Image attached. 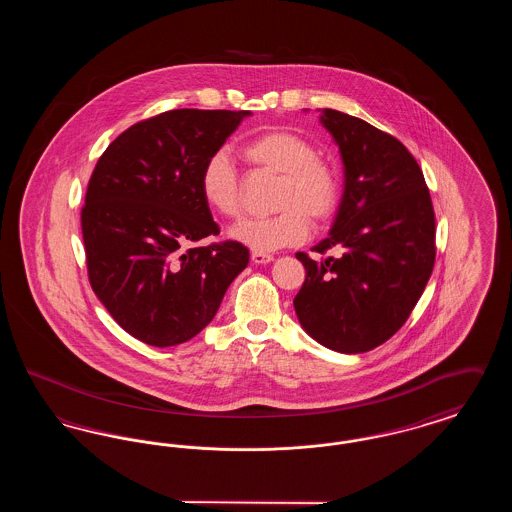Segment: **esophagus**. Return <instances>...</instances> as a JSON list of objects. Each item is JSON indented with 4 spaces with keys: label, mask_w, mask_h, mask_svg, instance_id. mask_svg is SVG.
I'll return each instance as SVG.
<instances>
[{
    "label": "esophagus",
    "mask_w": 512,
    "mask_h": 512,
    "mask_svg": "<svg viewBox=\"0 0 512 512\" xmlns=\"http://www.w3.org/2000/svg\"><path fill=\"white\" fill-rule=\"evenodd\" d=\"M251 261H253L255 265H267L270 261H274V257H272V255H268V253L253 251V253H251Z\"/></svg>",
    "instance_id": "1"
}]
</instances>
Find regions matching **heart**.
<instances>
[{
	"label": "heart",
	"instance_id": "b5f03b06",
	"mask_svg": "<svg viewBox=\"0 0 512 512\" xmlns=\"http://www.w3.org/2000/svg\"><path fill=\"white\" fill-rule=\"evenodd\" d=\"M242 153L253 167L280 174L272 203L278 213L268 219L238 222L230 230L236 242L259 253L301 244L309 236V220L324 224L338 211L340 172L332 161L318 155L317 146L303 134L272 128L247 140ZM199 192L220 217H240L244 182L224 149L213 151L205 159L199 172Z\"/></svg>",
	"mask_w": 512,
	"mask_h": 512
}]
</instances>
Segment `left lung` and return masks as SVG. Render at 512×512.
Wrapping results in <instances>:
<instances>
[{
  "label": "left lung",
  "mask_w": 512,
  "mask_h": 512,
  "mask_svg": "<svg viewBox=\"0 0 512 512\" xmlns=\"http://www.w3.org/2000/svg\"><path fill=\"white\" fill-rule=\"evenodd\" d=\"M322 124L340 146L345 188L330 236L293 299L309 336L340 353H365L411 317L436 261V217L413 153L388 132L336 109Z\"/></svg>",
  "instance_id": "1"
}]
</instances>
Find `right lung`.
I'll return each instance as SVG.
<instances>
[{"label":"right lung","instance_id":"add662e5","mask_svg":"<svg viewBox=\"0 0 512 512\" xmlns=\"http://www.w3.org/2000/svg\"><path fill=\"white\" fill-rule=\"evenodd\" d=\"M247 115L165 111L126 128L96 163L80 211L88 280L136 340H192L249 263L240 242L195 245L220 232L199 172Z\"/></svg>","mask_w":512,"mask_h":512}]
</instances>
